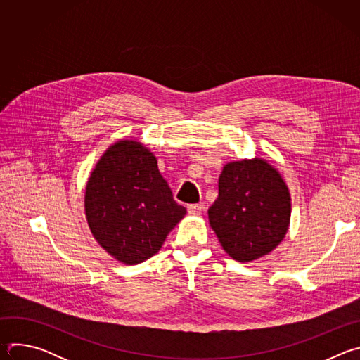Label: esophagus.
I'll list each match as a JSON object with an SVG mask.
<instances>
[{"label": "esophagus", "instance_id": "1", "mask_svg": "<svg viewBox=\"0 0 360 360\" xmlns=\"http://www.w3.org/2000/svg\"><path fill=\"white\" fill-rule=\"evenodd\" d=\"M203 210V205L202 203H192V205H188V212L191 215H198L200 214Z\"/></svg>", "mask_w": 360, "mask_h": 360}]
</instances>
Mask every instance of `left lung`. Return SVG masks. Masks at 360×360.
<instances>
[{
    "instance_id": "obj_1",
    "label": "left lung",
    "mask_w": 360,
    "mask_h": 360,
    "mask_svg": "<svg viewBox=\"0 0 360 360\" xmlns=\"http://www.w3.org/2000/svg\"><path fill=\"white\" fill-rule=\"evenodd\" d=\"M218 186L208 217L224 250L242 264L271 253L290 224V193L279 171L259 157L232 161Z\"/></svg>"
}]
</instances>
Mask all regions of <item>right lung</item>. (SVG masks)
<instances>
[{
    "instance_id": "right-lung-1",
    "label": "right lung",
    "mask_w": 360,
    "mask_h": 360,
    "mask_svg": "<svg viewBox=\"0 0 360 360\" xmlns=\"http://www.w3.org/2000/svg\"><path fill=\"white\" fill-rule=\"evenodd\" d=\"M84 207L95 240L124 265L158 253L186 215L155 155L135 139H120L102 153L88 178Z\"/></svg>"
}]
</instances>
